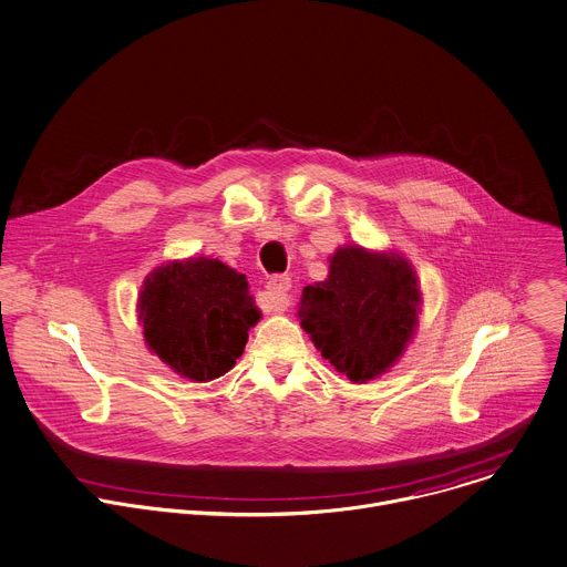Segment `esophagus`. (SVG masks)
Segmentation results:
<instances>
[{
    "instance_id": "obj_1",
    "label": "esophagus",
    "mask_w": 567,
    "mask_h": 567,
    "mask_svg": "<svg viewBox=\"0 0 567 567\" xmlns=\"http://www.w3.org/2000/svg\"><path fill=\"white\" fill-rule=\"evenodd\" d=\"M291 278L289 276H274L267 282V298H269V309L271 311H285L291 305Z\"/></svg>"
}]
</instances>
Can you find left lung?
I'll list each match as a JSON object with an SVG mask.
<instances>
[{
    "label": "left lung",
    "mask_w": 567,
    "mask_h": 567,
    "mask_svg": "<svg viewBox=\"0 0 567 567\" xmlns=\"http://www.w3.org/2000/svg\"><path fill=\"white\" fill-rule=\"evenodd\" d=\"M421 302L416 271L403 256L347 245L329 258V276L302 289L298 318L336 371L367 383L403 355Z\"/></svg>",
    "instance_id": "8db88e82"
}]
</instances>
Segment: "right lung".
Returning <instances> with one entry per match:
<instances>
[{"mask_svg": "<svg viewBox=\"0 0 567 567\" xmlns=\"http://www.w3.org/2000/svg\"><path fill=\"white\" fill-rule=\"evenodd\" d=\"M137 313L148 349L196 383L227 373L260 320L245 274L205 256L153 269L142 285Z\"/></svg>", "mask_w": 567, "mask_h": 567, "instance_id": "right-lung-1", "label": "right lung"}]
</instances>
